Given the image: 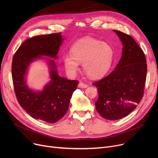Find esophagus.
<instances>
[{
	"label": "esophagus",
	"mask_w": 158,
	"mask_h": 158,
	"mask_svg": "<svg viewBox=\"0 0 158 158\" xmlns=\"http://www.w3.org/2000/svg\"><path fill=\"white\" fill-rule=\"evenodd\" d=\"M78 87L80 88H86L88 87V85L84 83V82H79V85H78Z\"/></svg>",
	"instance_id": "34e87169"
}]
</instances>
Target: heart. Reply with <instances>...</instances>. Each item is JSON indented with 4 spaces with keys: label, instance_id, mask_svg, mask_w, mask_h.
Instances as JSON below:
<instances>
[{
    "label": "heart",
    "instance_id": "heart-1",
    "mask_svg": "<svg viewBox=\"0 0 158 158\" xmlns=\"http://www.w3.org/2000/svg\"><path fill=\"white\" fill-rule=\"evenodd\" d=\"M114 57L113 47L108 44L86 38L75 44L71 54L63 56L66 72L74 75L78 69V63H82L85 73L92 77L102 76L110 69Z\"/></svg>",
    "mask_w": 158,
    "mask_h": 158
}]
</instances>
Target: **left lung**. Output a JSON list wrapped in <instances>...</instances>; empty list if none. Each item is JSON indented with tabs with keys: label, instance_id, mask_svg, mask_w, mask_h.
Segmentation results:
<instances>
[{
	"label": "left lung",
	"instance_id": "obj_1",
	"mask_svg": "<svg viewBox=\"0 0 158 158\" xmlns=\"http://www.w3.org/2000/svg\"><path fill=\"white\" fill-rule=\"evenodd\" d=\"M123 45L122 54L114 70L94 82L97 88V112L105 119L119 120L133 111L142 98L147 77L145 54L130 35L114 30Z\"/></svg>",
	"mask_w": 158,
	"mask_h": 158
}]
</instances>
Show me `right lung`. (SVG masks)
Wrapping results in <instances>:
<instances>
[{
    "mask_svg": "<svg viewBox=\"0 0 158 158\" xmlns=\"http://www.w3.org/2000/svg\"><path fill=\"white\" fill-rule=\"evenodd\" d=\"M63 40L61 32L30 38L20 46L13 57L12 78L19 103L32 118L47 123L57 122L67 112L79 81L60 77L54 61L51 59L48 61L51 80L42 91L30 89L25 76L31 63L41 56L56 59Z\"/></svg>",
    "mask_w": 158,
    "mask_h": 158,
    "instance_id": "1",
    "label": "right lung"
}]
</instances>
